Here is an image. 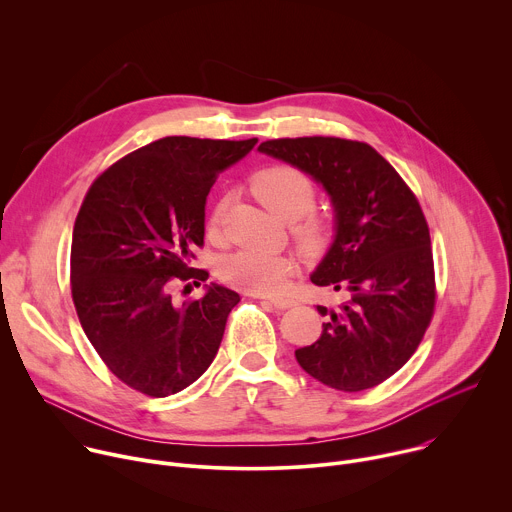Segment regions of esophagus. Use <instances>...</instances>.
Returning <instances> with one entry per match:
<instances>
[{"label": "esophagus", "instance_id": "1", "mask_svg": "<svg viewBox=\"0 0 512 512\" xmlns=\"http://www.w3.org/2000/svg\"><path fill=\"white\" fill-rule=\"evenodd\" d=\"M267 304H271V306H273V308H277V310H287V308L294 306L296 302H294V300H289V298H269V300H267Z\"/></svg>", "mask_w": 512, "mask_h": 512}]
</instances>
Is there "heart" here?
Returning <instances> with one entry per match:
<instances>
[{
  "instance_id": "obj_1",
  "label": "heart",
  "mask_w": 512,
  "mask_h": 512,
  "mask_svg": "<svg viewBox=\"0 0 512 512\" xmlns=\"http://www.w3.org/2000/svg\"><path fill=\"white\" fill-rule=\"evenodd\" d=\"M251 190L257 200L283 223H296L294 239L304 249H318L324 245L328 225L324 218L310 212L316 206V184L312 178L287 164H275L257 172L251 180ZM227 202L218 200L210 214V233H216L225 218ZM294 269V261L285 255H273L253 249H241L221 263V277L249 294L269 296L283 285L285 277Z\"/></svg>"
}]
</instances>
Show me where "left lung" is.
<instances>
[{
	"label": "left lung",
	"mask_w": 512,
	"mask_h": 512,
	"mask_svg": "<svg viewBox=\"0 0 512 512\" xmlns=\"http://www.w3.org/2000/svg\"><path fill=\"white\" fill-rule=\"evenodd\" d=\"M259 152L310 174L328 192L336 235L312 283L346 291L320 338L296 350L300 367L338 391L395 375L417 350L435 310V275L423 210L369 143L340 137L269 139Z\"/></svg>",
	"instance_id": "1"
}]
</instances>
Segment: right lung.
<instances>
[{"label":"right lung","mask_w":512,"mask_h":512,"mask_svg":"<svg viewBox=\"0 0 512 512\" xmlns=\"http://www.w3.org/2000/svg\"><path fill=\"white\" fill-rule=\"evenodd\" d=\"M243 141L172 135L109 166L89 188L72 231L70 287L81 326L107 369L127 387L168 397L214 360L241 302L223 285L176 306V281H204L190 267L204 245V206L216 180L245 158Z\"/></svg>","instance_id":"1"}]
</instances>
